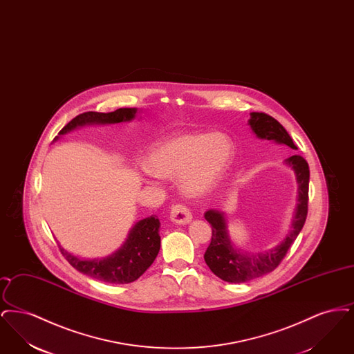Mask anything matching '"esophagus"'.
<instances>
[{
    "instance_id": "34e87169",
    "label": "esophagus",
    "mask_w": 354,
    "mask_h": 354,
    "mask_svg": "<svg viewBox=\"0 0 354 354\" xmlns=\"http://www.w3.org/2000/svg\"><path fill=\"white\" fill-rule=\"evenodd\" d=\"M169 218L172 221L178 223V224H187L192 220V215L189 212V209L183 205V204H175L171 208V215Z\"/></svg>"
}]
</instances>
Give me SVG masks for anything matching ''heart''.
Segmentation results:
<instances>
[{
    "label": "heart",
    "mask_w": 354,
    "mask_h": 354,
    "mask_svg": "<svg viewBox=\"0 0 354 354\" xmlns=\"http://www.w3.org/2000/svg\"><path fill=\"white\" fill-rule=\"evenodd\" d=\"M234 158L235 143L230 135L195 131L172 136L152 147L146 166L163 178L179 175L185 195L202 196L219 185Z\"/></svg>",
    "instance_id": "b5f03b06"
}]
</instances>
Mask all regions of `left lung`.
Masks as SVG:
<instances>
[{"label": "left lung", "mask_w": 354, "mask_h": 354, "mask_svg": "<svg viewBox=\"0 0 354 354\" xmlns=\"http://www.w3.org/2000/svg\"><path fill=\"white\" fill-rule=\"evenodd\" d=\"M248 124L251 126L253 134L259 139L284 145L292 150H297L286 129L268 114L251 113ZM286 163L295 171L299 185V203L292 221V228L277 247L267 252L257 254L241 252L234 247L230 239L224 214L215 209H209L204 214V218L211 224L212 228L211 243L204 253V260L209 270L221 280L228 283H245L276 270L281 260L286 257L289 247L293 244V241L303 230L304 223L308 215L309 166L300 155L289 156L286 159Z\"/></svg>", "instance_id": "1"}]
</instances>
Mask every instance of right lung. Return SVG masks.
<instances>
[{
	"label": "right lung",
	"mask_w": 354,
	"mask_h": 354,
	"mask_svg": "<svg viewBox=\"0 0 354 354\" xmlns=\"http://www.w3.org/2000/svg\"><path fill=\"white\" fill-rule=\"evenodd\" d=\"M136 111V109L130 107L118 109L113 113L87 111L71 119L59 131V134H66L84 124H110L129 122L135 118ZM159 227L160 221L156 216L139 220L131 228L124 244L118 251L101 260H84L68 253L62 247H59V250L70 266H73L81 273L104 283L129 284L139 279L158 256L160 250Z\"/></svg>",
	"instance_id": "obj_1"
}]
</instances>
